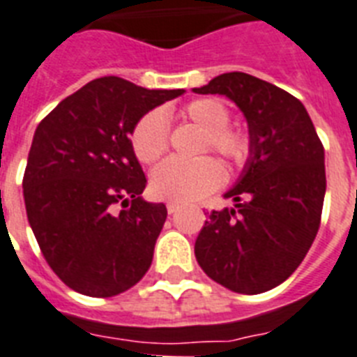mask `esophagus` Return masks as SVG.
Here are the masks:
<instances>
[{"instance_id":"esophagus-1","label":"esophagus","mask_w":357,"mask_h":357,"mask_svg":"<svg viewBox=\"0 0 357 357\" xmlns=\"http://www.w3.org/2000/svg\"><path fill=\"white\" fill-rule=\"evenodd\" d=\"M178 210V204L176 202H167V213H175Z\"/></svg>"}]
</instances>
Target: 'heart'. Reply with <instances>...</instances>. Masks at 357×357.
Here are the masks:
<instances>
[{
  "instance_id": "obj_1",
  "label": "heart",
  "mask_w": 357,
  "mask_h": 357,
  "mask_svg": "<svg viewBox=\"0 0 357 357\" xmlns=\"http://www.w3.org/2000/svg\"><path fill=\"white\" fill-rule=\"evenodd\" d=\"M185 120L206 129L204 151L213 149L229 162H243L248 155V138L237 129L228 128L229 111L220 100H193L181 111ZM131 146L137 158L151 164L166 153L169 146L167 120L160 111H151L138 120L131 132ZM225 181V169L213 158L184 162L167 158L155 167L151 175V190L160 199L172 202H190L204 197L219 188Z\"/></svg>"
}]
</instances>
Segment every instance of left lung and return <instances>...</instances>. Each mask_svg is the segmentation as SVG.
Listing matches in <instances>:
<instances>
[{"label":"left lung","instance_id":"obj_1","mask_svg":"<svg viewBox=\"0 0 357 357\" xmlns=\"http://www.w3.org/2000/svg\"><path fill=\"white\" fill-rule=\"evenodd\" d=\"M197 94H222L248 123V160L195 241L208 278L237 294H263L290 278L317 235L326 191L325 149L305 105L246 73H225Z\"/></svg>","mask_w":357,"mask_h":357}]
</instances>
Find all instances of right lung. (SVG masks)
Listing matches in <instances>:
<instances>
[{"label": "right lung", "instance_id": "right-lung-1", "mask_svg": "<svg viewBox=\"0 0 357 357\" xmlns=\"http://www.w3.org/2000/svg\"><path fill=\"white\" fill-rule=\"evenodd\" d=\"M181 94L104 76L36 128L23 176L26 217L52 272L73 290L119 296L151 266L167 210L140 197L147 181L129 137L144 114Z\"/></svg>", "mask_w": 357, "mask_h": 357}]
</instances>
